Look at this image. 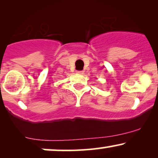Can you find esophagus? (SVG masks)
Here are the masks:
<instances>
[{
  "label": "esophagus",
  "instance_id": "obj_1",
  "mask_svg": "<svg viewBox=\"0 0 158 158\" xmlns=\"http://www.w3.org/2000/svg\"><path fill=\"white\" fill-rule=\"evenodd\" d=\"M77 73L82 74V73H84V71H82V70H77Z\"/></svg>",
  "mask_w": 158,
  "mask_h": 158
}]
</instances>
